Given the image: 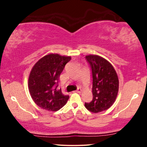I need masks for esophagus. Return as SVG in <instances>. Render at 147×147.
<instances>
[{
    "instance_id": "esophagus-1",
    "label": "esophagus",
    "mask_w": 147,
    "mask_h": 147,
    "mask_svg": "<svg viewBox=\"0 0 147 147\" xmlns=\"http://www.w3.org/2000/svg\"><path fill=\"white\" fill-rule=\"evenodd\" d=\"M75 92H77V93H81V92H82V89H81V88H78V90H76Z\"/></svg>"
}]
</instances>
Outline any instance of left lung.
Wrapping results in <instances>:
<instances>
[{
	"mask_svg": "<svg viewBox=\"0 0 147 147\" xmlns=\"http://www.w3.org/2000/svg\"><path fill=\"white\" fill-rule=\"evenodd\" d=\"M86 59L92 69L93 99L85 107L93 113L106 110L117 97L119 81L117 74L109 61L97 55H88Z\"/></svg>",
	"mask_w": 147,
	"mask_h": 147,
	"instance_id": "left-lung-1",
	"label": "left lung"
}]
</instances>
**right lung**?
<instances>
[{"mask_svg":"<svg viewBox=\"0 0 147 147\" xmlns=\"http://www.w3.org/2000/svg\"><path fill=\"white\" fill-rule=\"evenodd\" d=\"M70 56L50 53L41 58L32 68L28 80L29 93L35 103L48 111L55 112L67 103L69 96L57 90L60 74Z\"/></svg>","mask_w":147,"mask_h":147,"instance_id":"obj_1","label":"right lung"}]
</instances>
